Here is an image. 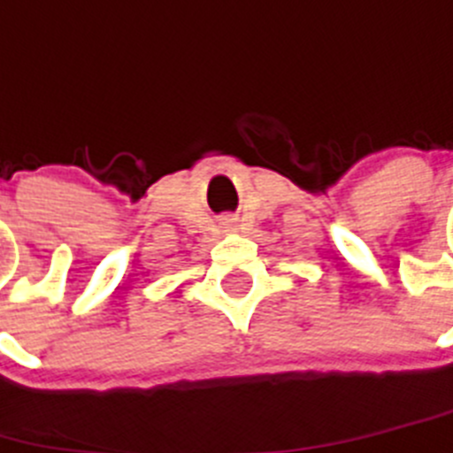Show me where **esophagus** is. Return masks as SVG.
I'll use <instances>...</instances> for the list:
<instances>
[{
    "mask_svg": "<svg viewBox=\"0 0 453 453\" xmlns=\"http://www.w3.org/2000/svg\"><path fill=\"white\" fill-rule=\"evenodd\" d=\"M221 226L226 227V230H234V227H236V219L226 217V219H223V221H221Z\"/></svg>",
    "mask_w": 453,
    "mask_h": 453,
    "instance_id": "34e87169",
    "label": "esophagus"
}]
</instances>
